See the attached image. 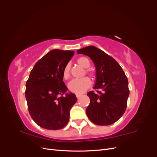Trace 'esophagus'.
Wrapping results in <instances>:
<instances>
[{
  "label": "esophagus",
  "mask_w": 157,
  "mask_h": 157,
  "mask_svg": "<svg viewBox=\"0 0 157 157\" xmlns=\"http://www.w3.org/2000/svg\"><path fill=\"white\" fill-rule=\"evenodd\" d=\"M81 96H82V94H76V97H77L78 99H79Z\"/></svg>",
  "instance_id": "34e87169"
}]
</instances>
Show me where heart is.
Masks as SVG:
<instances>
[{
	"instance_id": "obj_1",
	"label": "heart",
	"mask_w": 157,
	"mask_h": 157,
	"mask_svg": "<svg viewBox=\"0 0 157 157\" xmlns=\"http://www.w3.org/2000/svg\"><path fill=\"white\" fill-rule=\"evenodd\" d=\"M77 63L84 69H88L90 66L89 59L85 57H80L77 60ZM86 73L90 77H93V74L88 69H86ZM62 77L64 80H67L70 78V66L69 64L66 65L62 71ZM92 82L88 77H84L80 79H74L68 84L69 90L71 92L75 94H82L91 86Z\"/></svg>"
}]
</instances>
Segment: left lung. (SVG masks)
I'll return each mask as SVG.
<instances>
[{"label": "left lung", "mask_w": 157, "mask_h": 157, "mask_svg": "<svg viewBox=\"0 0 157 157\" xmlns=\"http://www.w3.org/2000/svg\"><path fill=\"white\" fill-rule=\"evenodd\" d=\"M77 53L90 57L96 66V81L94 89L87 95L90 102L86 115L95 124L111 125L124 113L129 96L128 81L117 61L101 50L89 46L77 50Z\"/></svg>", "instance_id": "8db88e82"}]
</instances>
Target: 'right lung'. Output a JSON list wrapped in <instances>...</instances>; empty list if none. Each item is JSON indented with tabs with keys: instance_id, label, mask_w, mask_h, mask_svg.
<instances>
[{
	"instance_id": "add662e5",
	"label": "right lung",
	"mask_w": 157,
	"mask_h": 157,
	"mask_svg": "<svg viewBox=\"0 0 157 157\" xmlns=\"http://www.w3.org/2000/svg\"><path fill=\"white\" fill-rule=\"evenodd\" d=\"M71 50H52L35 63L26 82L25 98L29 114L36 124L47 130L65 127L70 109L77 102L63 81L62 71L73 56Z\"/></svg>"
}]
</instances>
